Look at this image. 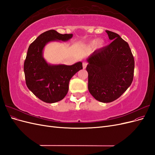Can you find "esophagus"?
<instances>
[{
    "label": "esophagus",
    "mask_w": 155,
    "mask_h": 155,
    "mask_svg": "<svg viewBox=\"0 0 155 155\" xmlns=\"http://www.w3.org/2000/svg\"><path fill=\"white\" fill-rule=\"evenodd\" d=\"M87 64H88V63H87V62H83V69L86 68V67H87Z\"/></svg>",
    "instance_id": "34e87169"
}]
</instances>
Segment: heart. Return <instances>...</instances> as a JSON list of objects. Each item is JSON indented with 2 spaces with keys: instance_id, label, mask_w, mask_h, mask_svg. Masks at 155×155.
<instances>
[{
  "instance_id": "1",
  "label": "heart",
  "mask_w": 155,
  "mask_h": 155,
  "mask_svg": "<svg viewBox=\"0 0 155 155\" xmlns=\"http://www.w3.org/2000/svg\"><path fill=\"white\" fill-rule=\"evenodd\" d=\"M97 43V46H103V45H104V41H99L97 43V41H92V43H91V45L92 46H94V45H95Z\"/></svg>"
}]
</instances>
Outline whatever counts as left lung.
Returning <instances> with one entry per match:
<instances>
[{
	"instance_id": "1",
	"label": "left lung",
	"mask_w": 155,
	"mask_h": 155,
	"mask_svg": "<svg viewBox=\"0 0 155 155\" xmlns=\"http://www.w3.org/2000/svg\"><path fill=\"white\" fill-rule=\"evenodd\" d=\"M112 43L96 50L87 59L88 88L103 103L112 102L126 91L133 80L134 60L128 43L114 32L106 30Z\"/></svg>"
}]
</instances>
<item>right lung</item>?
Masks as SVG:
<instances>
[{"mask_svg": "<svg viewBox=\"0 0 155 155\" xmlns=\"http://www.w3.org/2000/svg\"><path fill=\"white\" fill-rule=\"evenodd\" d=\"M72 34H61L54 30L41 34L30 44L24 63L26 84L34 94L46 103L52 104L63 100L68 91L70 79L83 69L82 63L68 66L51 65L43 57L46 44L52 41H66Z\"/></svg>", "mask_w": 155, "mask_h": 155, "instance_id": "obj_1", "label": "right lung"}]
</instances>
